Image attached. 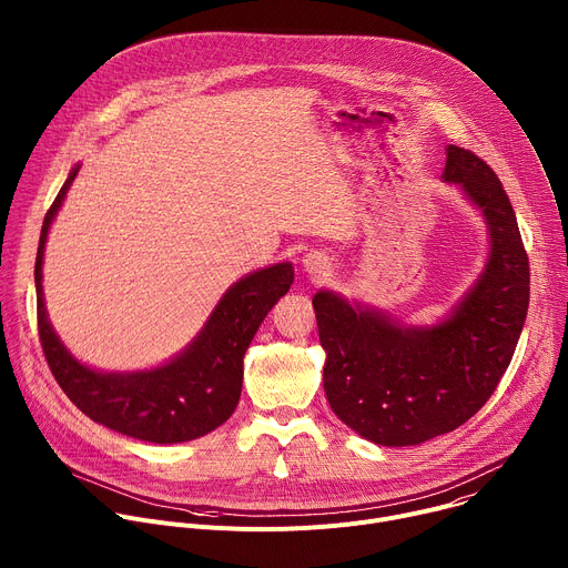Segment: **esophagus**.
I'll list each match as a JSON object with an SVG mask.
<instances>
[{
  "label": "esophagus",
  "instance_id": "esophagus-1",
  "mask_svg": "<svg viewBox=\"0 0 568 568\" xmlns=\"http://www.w3.org/2000/svg\"><path fill=\"white\" fill-rule=\"evenodd\" d=\"M303 270L307 274H312L314 278H321V276H328L331 272V258L326 254H318V252H310L303 256Z\"/></svg>",
  "mask_w": 568,
  "mask_h": 568
}]
</instances>
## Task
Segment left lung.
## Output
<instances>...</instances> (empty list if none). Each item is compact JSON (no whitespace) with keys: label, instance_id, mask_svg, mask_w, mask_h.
I'll use <instances>...</instances> for the list:
<instances>
[{"label":"left lung","instance_id":"8db88e82","mask_svg":"<svg viewBox=\"0 0 568 568\" xmlns=\"http://www.w3.org/2000/svg\"><path fill=\"white\" fill-rule=\"evenodd\" d=\"M440 180L478 209L490 242L480 274L445 318L407 326L333 290L312 296L331 407L384 447L420 445L467 423L506 373L528 312V256L499 178L474 152L447 145Z\"/></svg>","mask_w":568,"mask_h":568}]
</instances>
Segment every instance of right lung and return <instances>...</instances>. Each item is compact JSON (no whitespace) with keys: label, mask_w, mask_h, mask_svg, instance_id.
<instances>
[{"label":"right lung","mask_w":568,"mask_h":568,"mask_svg":"<svg viewBox=\"0 0 568 568\" xmlns=\"http://www.w3.org/2000/svg\"><path fill=\"white\" fill-rule=\"evenodd\" d=\"M75 164L44 215L38 258V331L47 364L75 407L123 436L173 445L195 440L231 418L242 390V359L267 312L294 283L292 263H276L235 281L197 337L169 362L143 371H99L80 362L53 331L42 290L49 229L75 180Z\"/></svg>","instance_id":"obj_1"}]
</instances>
